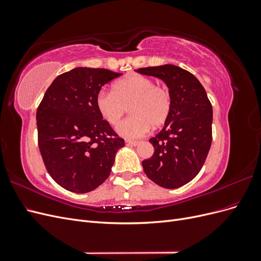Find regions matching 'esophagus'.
<instances>
[{"label":"esophagus","mask_w":261,"mask_h":261,"mask_svg":"<svg viewBox=\"0 0 261 261\" xmlns=\"http://www.w3.org/2000/svg\"><path fill=\"white\" fill-rule=\"evenodd\" d=\"M126 144L130 145V146H137L139 144V141H137V140H126Z\"/></svg>","instance_id":"1"}]
</instances>
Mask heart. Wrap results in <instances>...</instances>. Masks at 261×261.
Here are the masks:
<instances>
[{
	"label": "heart",
	"instance_id": "obj_1",
	"mask_svg": "<svg viewBox=\"0 0 261 261\" xmlns=\"http://www.w3.org/2000/svg\"><path fill=\"white\" fill-rule=\"evenodd\" d=\"M129 107V117L120 123L116 132L125 138H138L161 127L172 111V96L167 87L158 86L151 78L129 75L117 81L112 91L101 90L96 97L100 116L110 125H116Z\"/></svg>",
	"mask_w": 261,
	"mask_h": 261
}]
</instances>
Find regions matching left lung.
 I'll list each match as a JSON object with an SVG mask.
<instances>
[{
	"mask_svg": "<svg viewBox=\"0 0 261 261\" xmlns=\"http://www.w3.org/2000/svg\"><path fill=\"white\" fill-rule=\"evenodd\" d=\"M137 72L160 78L172 96L169 120L149 139L154 152L143 161L144 171L159 186L178 188L198 174L206 161L212 141V106L199 81L183 68L165 64Z\"/></svg>",
	"mask_w": 261,
	"mask_h": 261,
	"instance_id": "obj_1",
	"label": "left lung"
}]
</instances>
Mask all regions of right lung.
<instances>
[{
	"label": "right lung",
	"mask_w": 261,
	"mask_h": 261,
	"mask_svg": "<svg viewBox=\"0 0 261 261\" xmlns=\"http://www.w3.org/2000/svg\"><path fill=\"white\" fill-rule=\"evenodd\" d=\"M121 75L76 67L55 78L38 107V145L46 171L69 192L85 194L103 183L125 145L96 108L101 87Z\"/></svg>",
	"instance_id": "right-lung-1"
}]
</instances>
